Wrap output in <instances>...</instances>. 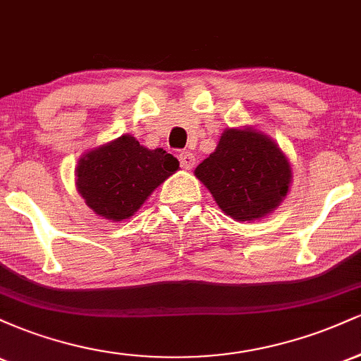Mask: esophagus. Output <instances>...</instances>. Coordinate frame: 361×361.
<instances>
[{
	"label": "esophagus",
	"instance_id": "34e87169",
	"mask_svg": "<svg viewBox=\"0 0 361 361\" xmlns=\"http://www.w3.org/2000/svg\"><path fill=\"white\" fill-rule=\"evenodd\" d=\"M195 156L192 154V152H188V151H183V152H180V163H181V168H185V169H192L193 166H195Z\"/></svg>",
	"mask_w": 361,
	"mask_h": 361
}]
</instances>
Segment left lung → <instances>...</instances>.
Returning a JSON list of instances; mask_svg holds the SVG:
<instances>
[{
	"label": "left lung",
	"mask_w": 361,
	"mask_h": 361,
	"mask_svg": "<svg viewBox=\"0 0 361 361\" xmlns=\"http://www.w3.org/2000/svg\"><path fill=\"white\" fill-rule=\"evenodd\" d=\"M224 214L239 222L271 214L287 197L292 168L275 140L255 128H227L195 169Z\"/></svg>",
	"instance_id": "left-lung-1"
}]
</instances>
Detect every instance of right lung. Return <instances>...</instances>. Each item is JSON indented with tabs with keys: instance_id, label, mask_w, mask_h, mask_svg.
<instances>
[{
	"instance_id": "right-lung-1",
	"label": "right lung",
	"mask_w": 361,
	"mask_h": 361,
	"mask_svg": "<svg viewBox=\"0 0 361 361\" xmlns=\"http://www.w3.org/2000/svg\"><path fill=\"white\" fill-rule=\"evenodd\" d=\"M178 166L176 157L164 149H147L126 134L82 154L76 186L94 214L120 222L137 212Z\"/></svg>"
}]
</instances>
